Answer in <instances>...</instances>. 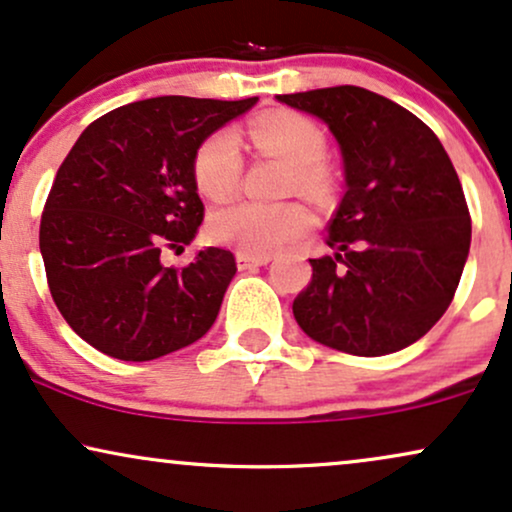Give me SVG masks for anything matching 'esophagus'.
Returning a JSON list of instances; mask_svg holds the SVG:
<instances>
[{
    "instance_id": "esophagus-1",
    "label": "esophagus",
    "mask_w": 512,
    "mask_h": 512,
    "mask_svg": "<svg viewBox=\"0 0 512 512\" xmlns=\"http://www.w3.org/2000/svg\"><path fill=\"white\" fill-rule=\"evenodd\" d=\"M236 260L240 269H252V267H262V264L272 262V255H250V252H238Z\"/></svg>"
}]
</instances>
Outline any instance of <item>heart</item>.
<instances>
[{
	"instance_id": "b5f03b06",
	"label": "heart",
	"mask_w": 512,
	"mask_h": 512,
	"mask_svg": "<svg viewBox=\"0 0 512 512\" xmlns=\"http://www.w3.org/2000/svg\"><path fill=\"white\" fill-rule=\"evenodd\" d=\"M252 143L267 155L291 164L288 188L310 200H326L334 188L326 169V138L315 121L295 112H274L250 123ZM243 159L236 133L214 131L197 145L193 157L195 186L209 200H229L240 186ZM310 212L298 202H233L209 219V236L250 255H269L310 229Z\"/></svg>"
}]
</instances>
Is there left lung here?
I'll return each mask as SVG.
<instances>
[{"mask_svg":"<svg viewBox=\"0 0 512 512\" xmlns=\"http://www.w3.org/2000/svg\"><path fill=\"white\" fill-rule=\"evenodd\" d=\"M279 102L315 114L341 147L346 195L293 300L317 343L377 357L408 348L443 317L470 252L463 186L427 123L377 92L336 85Z\"/></svg>","mask_w":512,"mask_h":512,"instance_id":"obj_1","label":"left lung"}]
</instances>
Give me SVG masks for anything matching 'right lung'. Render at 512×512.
<instances>
[{
    "mask_svg": "<svg viewBox=\"0 0 512 512\" xmlns=\"http://www.w3.org/2000/svg\"><path fill=\"white\" fill-rule=\"evenodd\" d=\"M238 102L152 97L100 116L61 162L40 219L47 286L61 317L100 353L145 362L202 338L236 274L231 250L162 264L205 219L197 145L248 112Z\"/></svg>",
    "mask_w": 512,
    "mask_h": 512,
    "instance_id": "add662e5",
    "label": "right lung"
}]
</instances>
